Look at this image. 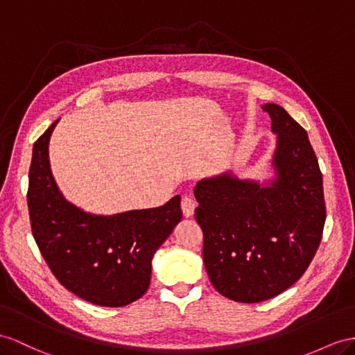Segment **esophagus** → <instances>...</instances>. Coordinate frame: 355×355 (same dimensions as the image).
<instances>
[{
	"label": "esophagus",
	"mask_w": 355,
	"mask_h": 355,
	"mask_svg": "<svg viewBox=\"0 0 355 355\" xmlns=\"http://www.w3.org/2000/svg\"><path fill=\"white\" fill-rule=\"evenodd\" d=\"M196 208V201L192 196H183L181 199V210H183V214L186 217H192Z\"/></svg>",
	"instance_id": "34e87169"
}]
</instances>
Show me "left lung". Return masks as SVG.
<instances>
[{"label": "left lung", "instance_id": "obj_1", "mask_svg": "<svg viewBox=\"0 0 355 355\" xmlns=\"http://www.w3.org/2000/svg\"><path fill=\"white\" fill-rule=\"evenodd\" d=\"M277 135L268 183L232 172L204 178L193 193L204 264L226 298L259 303L303 276L322 239V174L307 132L276 103L262 106Z\"/></svg>", "mask_w": 355, "mask_h": 355}]
</instances>
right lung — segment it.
Masks as SVG:
<instances>
[{
	"label": "right lung",
	"instance_id": "obj_1",
	"mask_svg": "<svg viewBox=\"0 0 355 355\" xmlns=\"http://www.w3.org/2000/svg\"><path fill=\"white\" fill-rule=\"evenodd\" d=\"M53 123L33 147L28 201L34 240L60 284L85 302L121 307L150 286L151 261L183 217L180 195L156 208L112 216L69 202L53 180L49 139Z\"/></svg>",
	"mask_w": 355,
	"mask_h": 355
}]
</instances>
